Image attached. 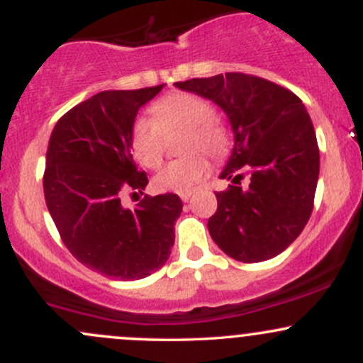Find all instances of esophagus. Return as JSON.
Returning <instances> with one entry per match:
<instances>
[{
    "label": "esophagus",
    "instance_id": "1",
    "mask_svg": "<svg viewBox=\"0 0 363 363\" xmlns=\"http://www.w3.org/2000/svg\"><path fill=\"white\" fill-rule=\"evenodd\" d=\"M179 196H181V199H182V201L187 203V201H189L191 198H193V191H187V193H181V194H179Z\"/></svg>",
    "mask_w": 363,
    "mask_h": 363
}]
</instances>
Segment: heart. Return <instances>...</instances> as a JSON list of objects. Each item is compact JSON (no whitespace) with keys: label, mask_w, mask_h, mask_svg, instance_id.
I'll list each match as a JSON object with an SVG mask.
<instances>
[{"label":"heart","mask_w":363,"mask_h":363,"mask_svg":"<svg viewBox=\"0 0 363 363\" xmlns=\"http://www.w3.org/2000/svg\"><path fill=\"white\" fill-rule=\"evenodd\" d=\"M153 121L136 118L129 129L131 153L143 167L157 169L164 157L162 135L184 131L181 150L190 153L170 162L153 179V186L162 193H187L203 181L208 172V160H223L230 153L232 138L228 129L215 118V109L205 99L191 94H172L160 99L152 107Z\"/></svg>","instance_id":"1"}]
</instances>
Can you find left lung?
Instances as JSON below:
<instances>
[{
	"instance_id": "left-lung-1",
	"label": "left lung",
	"mask_w": 363,
	"mask_h": 363,
	"mask_svg": "<svg viewBox=\"0 0 363 363\" xmlns=\"http://www.w3.org/2000/svg\"><path fill=\"white\" fill-rule=\"evenodd\" d=\"M220 106L234 129L235 145L208 220L211 239L242 262L272 259L301 235L309 222L319 177V147L301 99L277 83L245 73L177 82ZM250 186L240 187L243 172Z\"/></svg>"
}]
</instances>
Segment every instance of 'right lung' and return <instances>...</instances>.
Wrapping results in <instances>:
<instances>
[{
	"label": "right lung",
	"instance_id": "add662e5",
	"mask_svg": "<svg viewBox=\"0 0 363 363\" xmlns=\"http://www.w3.org/2000/svg\"><path fill=\"white\" fill-rule=\"evenodd\" d=\"M162 89L107 90L78 104L56 123L45 153V205L61 240L86 268L124 281L167 262L182 211L172 193L145 194L133 210L123 205L124 194H143L148 184L133 158L129 129Z\"/></svg>",
	"mask_w": 363,
	"mask_h": 363
}]
</instances>
